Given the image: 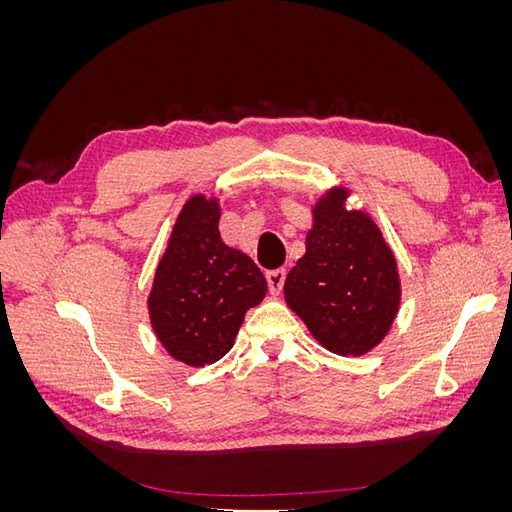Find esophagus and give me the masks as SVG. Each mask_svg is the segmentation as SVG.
<instances>
[{
	"label": "esophagus",
	"instance_id": "34e87169",
	"mask_svg": "<svg viewBox=\"0 0 512 512\" xmlns=\"http://www.w3.org/2000/svg\"><path fill=\"white\" fill-rule=\"evenodd\" d=\"M284 280H286V271L284 269H275L267 273V284L271 294H280L284 288Z\"/></svg>",
	"mask_w": 512,
	"mask_h": 512
}]
</instances>
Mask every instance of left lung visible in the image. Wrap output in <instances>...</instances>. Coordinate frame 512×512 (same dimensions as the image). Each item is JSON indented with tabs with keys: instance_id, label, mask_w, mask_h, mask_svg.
<instances>
[{
	"instance_id": "8db88e82",
	"label": "left lung",
	"mask_w": 512,
	"mask_h": 512,
	"mask_svg": "<svg viewBox=\"0 0 512 512\" xmlns=\"http://www.w3.org/2000/svg\"><path fill=\"white\" fill-rule=\"evenodd\" d=\"M350 190L333 185L312 207L305 254L284 282L286 305L316 342L339 356H361L389 335L401 303L391 245Z\"/></svg>"
}]
</instances>
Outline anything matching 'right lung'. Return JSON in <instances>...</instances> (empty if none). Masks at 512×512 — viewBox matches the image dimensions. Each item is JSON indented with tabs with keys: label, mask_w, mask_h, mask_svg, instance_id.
<instances>
[{
	"label": "right lung",
	"mask_w": 512,
	"mask_h": 512,
	"mask_svg": "<svg viewBox=\"0 0 512 512\" xmlns=\"http://www.w3.org/2000/svg\"><path fill=\"white\" fill-rule=\"evenodd\" d=\"M220 200L194 194L181 207L147 297L151 329L164 350L205 367L235 344L245 312L267 294L254 260L220 237Z\"/></svg>",
	"instance_id": "right-lung-1"
}]
</instances>
